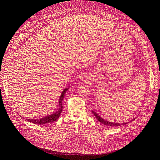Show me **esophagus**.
Instances as JSON below:
<instances>
[{"mask_svg": "<svg viewBox=\"0 0 160 160\" xmlns=\"http://www.w3.org/2000/svg\"><path fill=\"white\" fill-rule=\"evenodd\" d=\"M84 78H86V77H82V78H81V80H83V79L84 80Z\"/></svg>", "mask_w": 160, "mask_h": 160, "instance_id": "34e87169", "label": "esophagus"}]
</instances>
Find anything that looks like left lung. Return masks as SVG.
<instances>
[{
	"label": "left lung",
	"mask_w": 160,
	"mask_h": 160,
	"mask_svg": "<svg viewBox=\"0 0 160 160\" xmlns=\"http://www.w3.org/2000/svg\"><path fill=\"white\" fill-rule=\"evenodd\" d=\"M92 113L94 114V116L96 117V118L97 119V120H98L100 123H102L105 125V126H110V127H114V126H122V125H125V124H127L128 123L126 122V123H114V122H108L107 120H104L103 118H102L97 114V112H94V111L92 110Z\"/></svg>",
	"instance_id": "obj_1"
}]
</instances>
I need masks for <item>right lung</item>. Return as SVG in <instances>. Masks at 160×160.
Listing matches in <instances>:
<instances>
[{
	"label": "right lung",
	"instance_id": "right-lung-1",
	"mask_svg": "<svg viewBox=\"0 0 160 160\" xmlns=\"http://www.w3.org/2000/svg\"><path fill=\"white\" fill-rule=\"evenodd\" d=\"M69 87L65 88V89L63 90V92H62L61 96L59 97V109L55 112V113L50 114V115H48L46 116L44 118H39V119H26V120H28L30 122L34 123L35 124H38V125H44V124H47V123H52L53 122L55 121H56L58 118L59 117L62 112V110H63V106H62V101H63V99H64V97H65V94L66 93V92L68 89Z\"/></svg>",
	"mask_w": 160,
	"mask_h": 160
}]
</instances>
